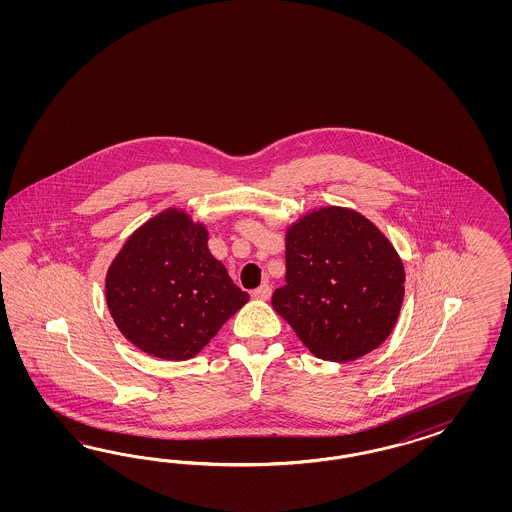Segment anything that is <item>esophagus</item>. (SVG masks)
Here are the masks:
<instances>
[{
	"mask_svg": "<svg viewBox=\"0 0 512 512\" xmlns=\"http://www.w3.org/2000/svg\"><path fill=\"white\" fill-rule=\"evenodd\" d=\"M270 295H272V287H270L268 283H263L259 289H255V291L251 293V296L257 298V300H268Z\"/></svg>",
	"mask_w": 512,
	"mask_h": 512,
	"instance_id": "esophagus-1",
	"label": "esophagus"
}]
</instances>
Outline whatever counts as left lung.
Segmentation results:
<instances>
[{"label":"left lung","mask_w":512,"mask_h":512,"mask_svg":"<svg viewBox=\"0 0 512 512\" xmlns=\"http://www.w3.org/2000/svg\"><path fill=\"white\" fill-rule=\"evenodd\" d=\"M285 285L272 306L317 358L351 362L387 340L402 310L405 268L368 217L323 206L285 233Z\"/></svg>","instance_id":"8db88e82"}]
</instances>
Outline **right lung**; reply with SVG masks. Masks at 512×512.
I'll return each mask as SVG.
<instances>
[{
  "label": "right lung",
  "mask_w": 512,
  "mask_h": 512,
  "mask_svg": "<svg viewBox=\"0 0 512 512\" xmlns=\"http://www.w3.org/2000/svg\"><path fill=\"white\" fill-rule=\"evenodd\" d=\"M118 330L146 355L189 360L249 300L208 249V231L167 208L125 240L105 279Z\"/></svg>",
  "instance_id": "obj_1"
}]
</instances>
